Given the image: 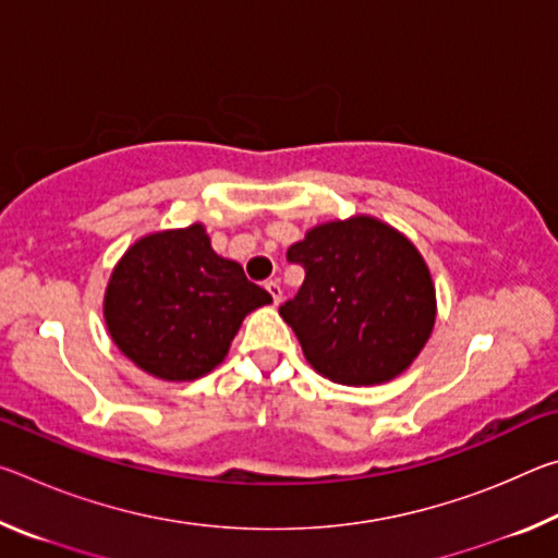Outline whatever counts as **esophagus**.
I'll use <instances>...</instances> for the list:
<instances>
[{"mask_svg": "<svg viewBox=\"0 0 558 558\" xmlns=\"http://www.w3.org/2000/svg\"><path fill=\"white\" fill-rule=\"evenodd\" d=\"M266 290L270 292L272 305H278V302L282 300V290H280V286H278V280H268V282H266Z\"/></svg>", "mask_w": 558, "mask_h": 558, "instance_id": "1", "label": "esophagus"}]
</instances>
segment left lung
Returning <instances> with one entry per match:
<instances>
[{
    "label": "left lung",
    "instance_id": "1",
    "mask_svg": "<svg viewBox=\"0 0 558 558\" xmlns=\"http://www.w3.org/2000/svg\"><path fill=\"white\" fill-rule=\"evenodd\" d=\"M305 270L280 317L315 369L337 384L389 381L428 342L436 290L421 253L369 216L332 221L288 248Z\"/></svg>",
    "mask_w": 558,
    "mask_h": 558
}]
</instances>
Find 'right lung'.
I'll return each instance as SVG.
<instances>
[{"label": "right lung", "mask_w": 558, "mask_h": 558, "mask_svg": "<svg viewBox=\"0 0 558 558\" xmlns=\"http://www.w3.org/2000/svg\"><path fill=\"white\" fill-rule=\"evenodd\" d=\"M272 298L235 260L216 256L204 226L137 241L112 270L106 323L140 369L192 381L223 362L243 317Z\"/></svg>", "instance_id": "1"}]
</instances>
